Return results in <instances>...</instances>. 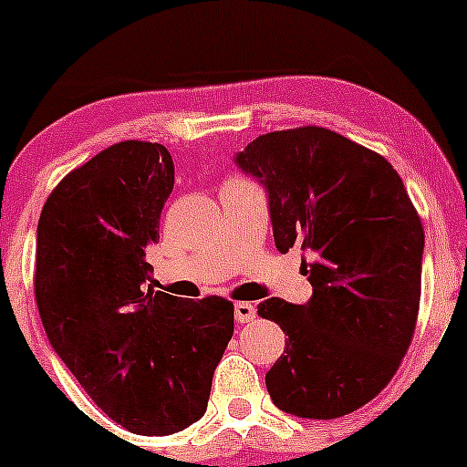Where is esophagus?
Here are the masks:
<instances>
[{
  "label": "esophagus",
  "instance_id": "34e87169",
  "mask_svg": "<svg viewBox=\"0 0 467 467\" xmlns=\"http://www.w3.org/2000/svg\"><path fill=\"white\" fill-rule=\"evenodd\" d=\"M255 317H257L255 305L234 303V318H237V323H251Z\"/></svg>",
  "mask_w": 467,
  "mask_h": 467
}]
</instances>
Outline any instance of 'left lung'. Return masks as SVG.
Wrapping results in <instances>:
<instances>
[{"label":"left lung","mask_w":467,"mask_h":467,"mask_svg":"<svg viewBox=\"0 0 467 467\" xmlns=\"http://www.w3.org/2000/svg\"><path fill=\"white\" fill-rule=\"evenodd\" d=\"M234 162L266 187L277 251L312 257L307 303L257 305L289 337L268 395L298 418L357 411L393 379L416 332L425 230L402 178L321 126L260 135Z\"/></svg>","instance_id":"left-lung-1"}]
</instances>
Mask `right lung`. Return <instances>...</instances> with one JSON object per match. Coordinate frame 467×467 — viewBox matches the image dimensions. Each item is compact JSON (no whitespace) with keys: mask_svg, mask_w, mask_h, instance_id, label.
<instances>
[{"mask_svg":"<svg viewBox=\"0 0 467 467\" xmlns=\"http://www.w3.org/2000/svg\"><path fill=\"white\" fill-rule=\"evenodd\" d=\"M171 190L169 150L126 140L69 171L37 221L36 303L51 348L133 434H176L203 416L234 329L230 300L144 289Z\"/></svg>","mask_w":467,"mask_h":467,"instance_id":"right-lung-1","label":"right lung"}]
</instances>
